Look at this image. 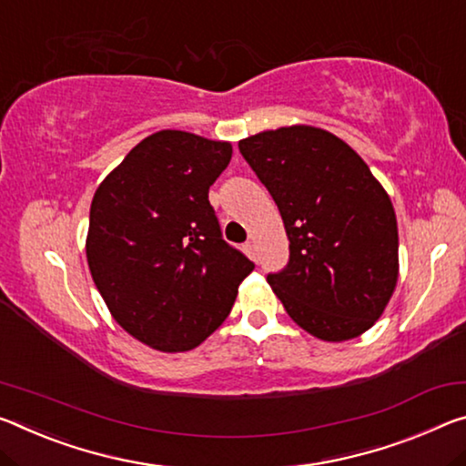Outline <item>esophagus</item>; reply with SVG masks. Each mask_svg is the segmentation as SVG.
<instances>
[{"mask_svg":"<svg viewBox=\"0 0 466 466\" xmlns=\"http://www.w3.org/2000/svg\"><path fill=\"white\" fill-rule=\"evenodd\" d=\"M245 248H247V253L253 257H257V245H255V238H250V240H247V245H245Z\"/></svg>","mask_w":466,"mask_h":466,"instance_id":"34e87169","label":"esophagus"}]
</instances>
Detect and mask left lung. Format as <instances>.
Returning a JSON list of instances; mask_svg holds the SVG:
<instances>
[{"instance_id":"8db88e82","label":"left lung","mask_w":466,"mask_h":466,"mask_svg":"<svg viewBox=\"0 0 466 466\" xmlns=\"http://www.w3.org/2000/svg\"><path fill=\"white\" fill-rule=\"evenodd\" d=\"M238 149L276 201L290 259L268 282L309 334L342 342L380 319L398 279L392 201L342 138L286 127L242 138Z\"/></svg>"}]
</instances>
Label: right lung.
<instances>
[{
    "label": "right lung",
    "mask_w": 466,
    "mask_h": 466,
    "mask_svg": "<svg viewBox=\"0 0 466 466\" xmlns=\"http://www.w3.org/2000/svg\"><path fill=\"white\" fill-rule=\"evenodd\" d=\"M232 145L159 130L95 190L86 261L114 319L161 352L193 350L216 331L250 271L221 238L209 187Z\"/></svg>",
    "instance_id": "right-lung-1"
}]
</instances>
